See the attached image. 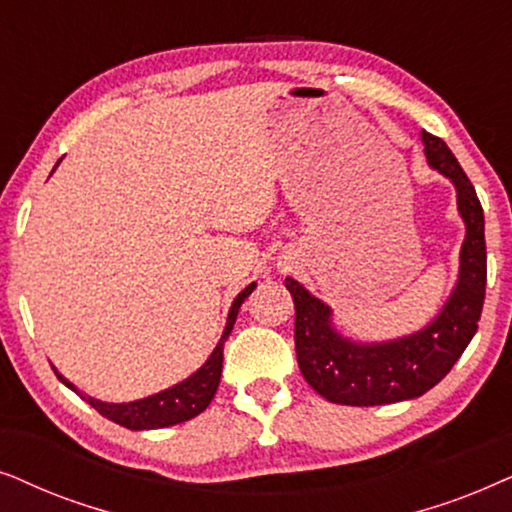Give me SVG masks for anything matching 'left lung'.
<instances>
[{"label": "left lung", "instance_id": "obj_1", "mask_svg": "<svg viewBox=\"0 0 512 512\" xmlns=\"http://www.w3.org/2000/svg\"><path fill=\"white\" fill-rule=\"evenodd\" d=\"M426 159L456 187L466 241L454 295L438 318L417 335L388 344H349L330 327V309L295 278L285 288L295 299L297 363L313 391L337 405H388L424 395L452 370L478 332L487 288L485 215L475 187L445 142L421 131Z\"/></svg>", "mask_w": 512, "mask_h": 512}]
</instances>
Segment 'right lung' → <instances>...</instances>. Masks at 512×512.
Returning a JSON list of instances; mask_svg holds the SVG:
<instances>
[{
  "label": "right lung",
  "instance_id": "right-lung-1",
  "mask_svg": "<svg viewBox=\"0 0 512 512\" xmlns=\"http://www.w3.org/2000/svg\"><path fill=\"white\" fill-rule=\"evenodd\" d=\"M257 283H250L241 295L234 299L229 309V318H227V327H224L220 344L213 351V356L208 358V363L201 367L199 372H194L192 377L182 381L168 391H161L156 395H149L145 400H135V403H126V405H109V403H100L95 398H86L81 395L77 388H74L70 381H65L60 374L56 372V377L63 381L65 386H70L72 391H77L81 398L86 400L88 405L95 407L102 417H107L114 424L131 428V431H145V428H166V426H175L182 424V421H189L206 410L213 400V395L220 386V377H222V351H224V342L231 335V327L236 323V313L241 309L243 299L255 290Z\"/></svg>",
  "mask_w": 512,
  "mask_h": 512
}]
</instances>
